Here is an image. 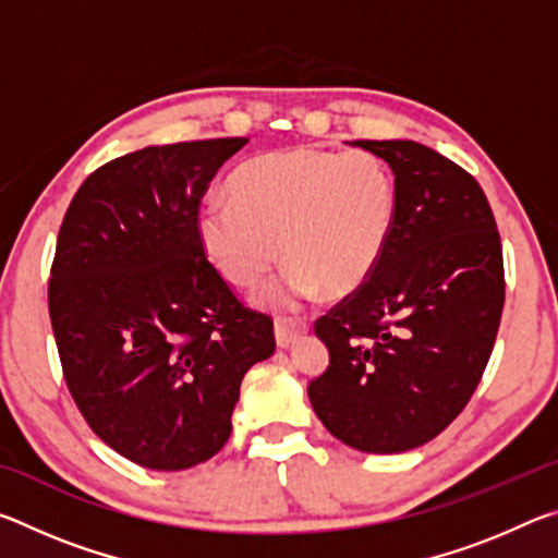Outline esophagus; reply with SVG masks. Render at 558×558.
I'll list each match as a JSON object with an SVG mask.
<instances>
[{"label":"esophagus","mask_w":558,"mask_h":558,"mask_svg":"<svg viewBox=\"0 0 558 558\" xmlns=\"http://www.w3.org/2000/svg\"><path fill=\"white\" fill-rule=\"evenodd\" d=\"M307 332L305 319H292V317H278L276 319V342L278 347H290L300 335Z\"/></svg>","instance_id":"esophagus-1"}]
</instances>
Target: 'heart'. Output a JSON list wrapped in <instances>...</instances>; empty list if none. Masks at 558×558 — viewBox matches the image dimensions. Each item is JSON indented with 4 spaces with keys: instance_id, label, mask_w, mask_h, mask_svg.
<instances>
[{
    "instance_id": "obj_1",
    "label": "heart",
    "mask_w": 558,
    "mask_h": 558,
    "mask_svg": "<svg viewBox=\"0 0 558 558\" xmlns=\"http://www.w3.org/2000/svg\"><path fill=\"white\" fill-rule=\"evenodd\" d=\"M233 199L209 196L196 226L216 270L235 288H256L282 251L288 268L272 288L278 305L362 288L389 245L399 189L372 153L286 147L235 169Z\"/></svg>"
}]
</instances>
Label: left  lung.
<instances>
[{"label":"left lung","instance_id":"left-lung-1","mask_svg":"<svg viewBox=\"0 0 558 558\" xmlns=\"http://www.w3.org/2000/svg\"><path fill=\"white\" fill-rule=\"evenodd\" d=\"M399 189L379 266L315 323L329 366L307 396L325 428L364 452L446 430L475 393L505 307L495 214L465 169L411 140H356Z\"/></svg>","mask_w":558,"mask_h":558}]
</instances>
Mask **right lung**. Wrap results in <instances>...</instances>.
I'll list each match as a JSON object with an SVG mask.
<instances>
[{
	"instance_id": "add662e5",
	"label": "right lung",
	"mask_w": 558,
	"mask_h": 558,
	"mask_svg": "<svg viewBox=\"0 0 558 558\" xmlns=\"http://www.w3.org/2000/svg\"><path fill=\"white\" fill-rule=\"evenodd\" d=\"M245 137L145 147L98 167L63 216L49 315L63 379L90 430L137 465L186 470L231 436L245 372L276 352L196 226Z\"/></svg>"
}]
</instances>
